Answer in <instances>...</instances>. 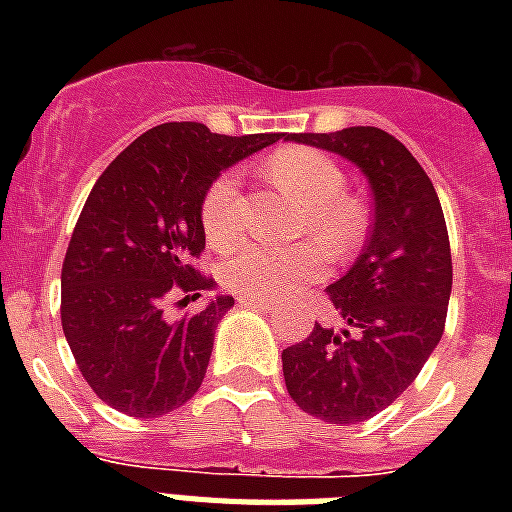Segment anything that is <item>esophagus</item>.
<instances>
[{
  "label": "esophagus",
  "instance_id": "esophagus-1",
  "mask_svg": "<svg viewBox=\"0 0 512 512\" xmlns=\"http://www.w3.org/2000/svg\"><path fill=\"white\" fill-rule=\"evenodd\" d=\"M244 308H255V311H263V313H273L276 311V305L273 303H260V300H241Z\"/></svg>",
  "mask_w": 512,
  "mask_h": 512
}]
</instances>
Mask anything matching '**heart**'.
<instances>
[{"instance_id": "b5f03b06", "label": "heart", "mask_w": 512, "mask_h": 512, "mask_svg": "<svg viewBox=\"0 0 512 512\" xmlns=\"http://www.w3.org/2000/svg\"><path fill=\"white\" fill-rule=\"evenodd\" d=\"M268 175L305 207L303 231L319 241L329 257H348L366 233V215L345 196V175L332 156L313 148H284L268 159ZM201 228L212 247H228L241 233L239 175L225 170L201 196ZM324 271L321 252L313 244H263L247 241L231 249L220 263V284L244 300H281L303 281Z\"/></svg>"}]
</instances>
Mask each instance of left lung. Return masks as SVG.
Here are the masks:
<instances>
[{"mask_svg":"<svg viewBox=\"0 0 512 512\" xmlns=\"http://www.w3.org/2000/svg\"><path fill=\"white\" fill-rule=\"evenodd\" d=\"M287 140L340 154L372 188L374 223L364 252L327 287L348 327L316 324L281 353L289 396L303 412L356 425L412 385L444 335L452 295L444 209L420 162L385 130L348 127Z\"/></svg>","mask_w":512,"mask_h":512,"instance_id":"8db88e82","label":"left lung"}]
</instances>
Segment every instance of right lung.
Segmentation results:
<instances>
[{
  "label": "right lung",
  "instance_id": "1",
  "mask_svg": "<svg viewBox=\"0 0 512 512\" xmlns=\"http://www.w3.org/2000/svg\"><path fill=\"white\" fill-rule=\"evenodd\" d=\"M279 138L159 124L92 185L60 273V324L87 385L116 412L162 417L201 388L217 321L233 297L217 295L177 321L164 305L215 287L193 268L204 252L199 207L207 185Z\"/></svg>",
  "mask_w": 512,
  "mask_h": 512
}]
</instances>
